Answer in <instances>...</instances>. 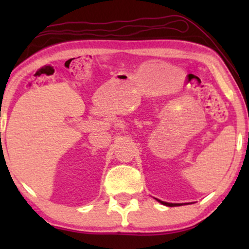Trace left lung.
<instances>
[{"instance_id":"left-lung-1","label":"left lung","mask_w":249,"mask_h":249,"mask_svg":"<svg viewBox=\"0 0 249 249\" xmlns=\"http://www.w3.org/2000/svg\"><path fill=\"white\" fill-rule=\"evenodd\" d=\"M155 199L158 200L159 203L163 204V205H165V206H170V207H173V206H180V205H182L181 203H168V202H163V200H160V199H158V198H155Z\"/></svg>"}]
</instances>
